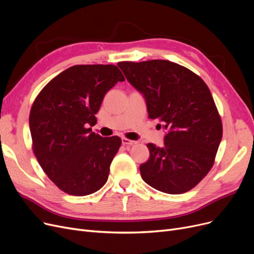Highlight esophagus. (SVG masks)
<instances>
[{"instance_id": "obj_1", "label": "esophagus", "mask_w": 254, "mask_h": 254, "mask_svg": "<svg viewBox=\"0 0 254 254\" xmlns=\"http://www.w3.org/2000/svg\"><path fill=\"white\" fill-rule=\"evenodd\" d=\"M121 141H123V144L124 145H129V146H131V145H135V144H137V141H134V140H129V139H127V138H126V137H123L121 138Z\"/></svg>"}]
</instances>
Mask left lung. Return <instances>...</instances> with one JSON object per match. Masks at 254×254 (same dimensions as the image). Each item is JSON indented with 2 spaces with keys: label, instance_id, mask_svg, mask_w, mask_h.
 I'll return each mask as SVG.
<instances>
[{
  "label": "left lung",
  "instance_id": "8db88e82",
  "mask_svg": "<svg viewBox=\"0 0 254 254\" xmlns=\"http://www.w3.org/2000/svg\"><path fill=\"white\" fill-rule=\"evenodd\" d=\"M117 65L144 95L148 118L160 119L167 129L162 147L147 144L149 159L140 165L143 181L168 194L190 191L212 169L222 139L221 117L208 87L199 75L168 60Z\"/></svg>",
  "mask_w": 254,
  "mask_h": 254
}]
</instances>
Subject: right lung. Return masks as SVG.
Wrapping results in <instances>:
<instances>
[{
	"instance_id": "right-lung-1",
	"label": "right lung",
	"mask_w": 254,
	"mask_h": 254,
	"mask_svg": "<svg viewBox=\"0 0 254 254\" xmlns=\"http://www.w3.org/2000/svg\"><path fill=\"white\" fill-rule=\"evenodd\" d=\"M125 76L116 65H74L51 80L32 105V149L48 178L66 194L85 196L108 181L121 139L91 131L106 93Z\"/></svg>"
}]
</instances>
